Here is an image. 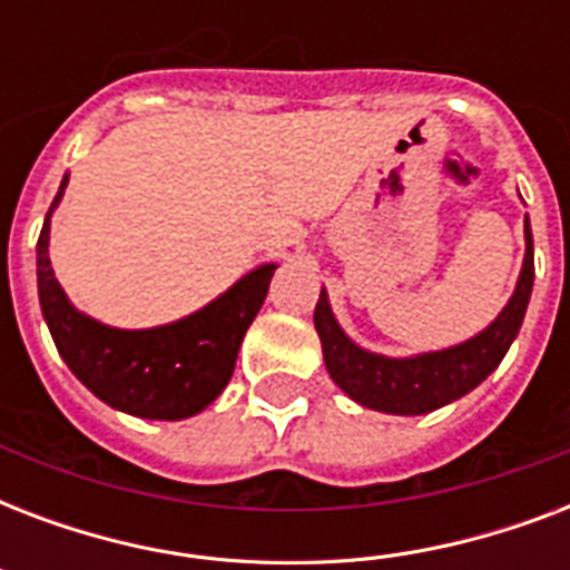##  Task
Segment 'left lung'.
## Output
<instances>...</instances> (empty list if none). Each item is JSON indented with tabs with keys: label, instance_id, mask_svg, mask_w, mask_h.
Here are the masks:
<instances>
[{
	"label": "left lung",
	"instance_id": "1",
	"mask_svg": "<svg viewBox=\"0 0 570 570\" xmlns=\"http://www.w3.org/2000/svg\"><path fill=\"white\" fill-rule=\"evenodd\" d=\"M523 242H527V250H523L521 275H518L512 298L497 313V320L459 346L423 352V355L387 357L357 346L355 340L340 328L337 316L331 311L328 293L322 286L313 325L320 334L325 370L334 384L348 399H355L357 405L399 416L429 414L455 399L468 396L470 390L479 387L500 366L527 316L532 281H535L530 218H523Z\"/></svg>",
	"mask_w": 570,
	"mask_h": 570
}]
</instances>
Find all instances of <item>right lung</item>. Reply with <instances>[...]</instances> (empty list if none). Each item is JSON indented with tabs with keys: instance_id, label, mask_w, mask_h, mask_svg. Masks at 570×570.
<instances>
[{
	"instance_id": "add662e5",
	"label": "right lung",
	"mask_w": 570,
	"mask_h": 570,
	"mask_svg": "<svg viewBox=\"0 0 570 570\" xmlns=\"http://www.w3.org/2000/svg\"><path fill=\"white\" fill-rule=\"evenodd\" d=\"M67 177L43 218L38 239V298L58 355L94 396L145 420H186L222 396L236 366L242 337L266 302L277 263H263L230 289L168 325L111 328L76 311L49 266V218L61 204Z\"/></svg>"
}]
</instances>
